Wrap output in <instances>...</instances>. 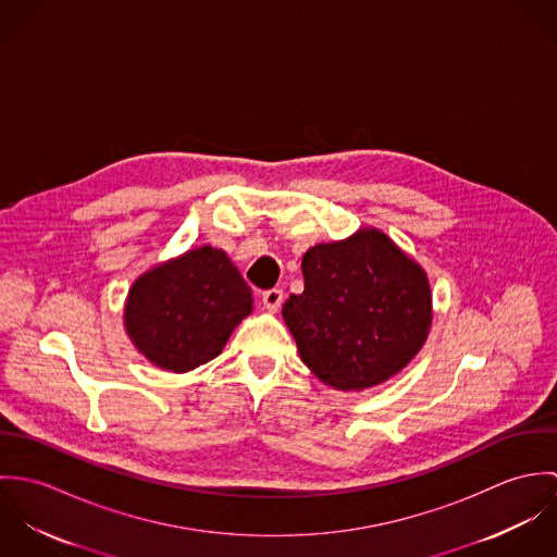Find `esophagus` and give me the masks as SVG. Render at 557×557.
<instances>
[{
  "instance_id": "1",
  "label": "esophagus",
  "mask_w": 557,
  "mask_h": 557,
  "mask_svg": "<svg viewBox=\"0 0 557 557\" xmlns=\"http://www.w3.org/2000/svg\"><path fill=\"white\" fill-rule=\"evenodd\" d=\"M261 300H263V307L270 313H276L281 309V305H283V289H268V292H263Z\"/></svg>"
}]
</instances>
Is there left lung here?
<instances>
[{
	"label": "left lung",
	"mask_w": 557,
	"mask_h": 557,
	"mask_svg": "<svg viewBox=\"0 0 557 557\" xmlns=\"http://www.w3.org/2000/svg\"><path fill=\"white\" fill-rule=\"evenodd\" d=\"M305 292L283 305L300 360L343 393L380 386L422 349L433 300L424 268L382 230L311 246Z\"/></svg>",
	"instance_id": "1"
}]
</instances>
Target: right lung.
<instances>
[{"label":"right lung","mask_w":557,"mask_h":557,"mask_svg":"<svg viewBox=\"0 0 557 557\" xmlns=\"http://www.w3.org/2000/svg\"><path fill=\"white\" fill-rule=\"evenodd\" d=\"M252 313V294L225 250L197 246L137 276L124 302V330L139 354L188 373L227 345Z\"/></svg>","instance_id":"1"}]
</instances>
